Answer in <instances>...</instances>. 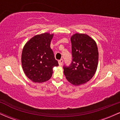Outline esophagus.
Returning <instances> with one entry per match:
<instances>
[{"label": "esophagus", "mask_w": 120, "mask_h": 120, "mask_svg": "<svg viewBox=\"0 0 120 120\" xmlns=\"http://www.w3.org/2000/svg\"><path fill=\"white\" fill-rule=\"evenodd\" d=\"M59 64L60 66H61L63 64V62H64V60L63 59H60V60H59Z\"/></svg>", "instance_id": "34e87169"}]
</instances>
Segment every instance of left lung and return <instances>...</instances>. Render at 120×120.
<instances>
[{"label": "left lung", "instance_id": "obj_1", "mask_svg": "<svg viewBox=\"0 0 120 120\" xmlns=\"http://www.w3.org/2000/svg\"><path fill=\"white\" fill-rule=\"evenodd\" d=\"M73 60L71 65L64 66L68 82L79 86L90 81L98 68L99 52L95 41L85 34L75 33L71 38Z\"/></svg>", "mask_w": 120, "mask_h": 120}]
</instances>
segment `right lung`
<instances>
[{
	"label": "right lung",
	"instance_id": "obj_1",
	"mask_svg": "<svg viewBox=\"0 0 120 120\" xmlns=\"http://www.w3.org/2000/svg\"><path fill=\"white\" fill-rule=\"evenodd\" d=\"M53 34H38L26 43L22 49L21 63L26 77L34 82L42 83L49 80L53 68L59 65L50 47Z\"/></svg>",
	"mask_w": 120,
	"mask_h": 120
}]
</instances>
